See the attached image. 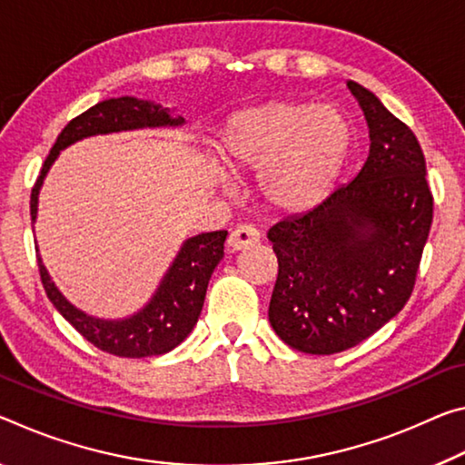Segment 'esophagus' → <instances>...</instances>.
Instances as JSON below:
<instances>
[{
    "label": "esophagus",
    "instance_id": "34e87169",
    "mask_svg": "<svg viewBox=\"0 0 465 465\" xmlns=\"http://www.w3.org/2000/svg\"><path fill=\"white\" fill-rule=\"evenodd\" d=\"M259 242H261V235L252 225H240L230 233V238H227V246H230L233 252H240V250L256 246Z\"/></svg>",
    "mask_w": 465,
    "mask_h": 465
}]
</instances>
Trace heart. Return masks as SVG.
<instances>
[{
  "label": "heart",
  "instance_id": "obj_1",
  "mask_svg": "<svg viewBox=\"0 0 465 465\" xmlns=\"http://www.w3.org/2000/svg\"><path fill=\"white\" fill-rule=\"evenodd\" d=\"M351 126L339 109L271 101L232 115L217 154L233 175L262 173L261 194L279 213H304L333 193L351 151Z\"/></svg>",
  "mask_w": 465,
  "mask_h": 465
}]
</instances>
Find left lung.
Segmentation results:
<instances>
[{
    "label": "left lung",
    "mask_w": 465,
    "mask_h": 465,
    "mask_svg": "<svg viewBox=\"0 0 465 465\" xmlns=\"http://www.w3.org/2000/svg\"><path fill=\"white\" fill-rule=\"evenodd\" d=\"M371 136L366 163L312 211L269 230L279 272L269 322L290 348L329 356L371 337L414 290L432 223L418 138L348 80Z\"/></svg>",
    "instance_id": "8db88e82"
}]
</instances>
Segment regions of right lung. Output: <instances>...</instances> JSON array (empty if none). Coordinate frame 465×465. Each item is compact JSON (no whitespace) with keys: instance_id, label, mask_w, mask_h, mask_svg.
<instances>
[{"instance_id":"add662e5","label":"right lung","mask_w":465,"mask_h":465,"mask_svg":"<svg viewBox=\"0 0 465 465\" xmlns=\"http://www.w3.org/2000/svg\"><path fill=\"white\" fill-rule=\"evenodd\" d=\"M183 124H186L183 117L173 115L169 107L136 97L99 101L97 105L74 117L68 126L62 130V134L57 136L54 149H51L49 157L43 163L41 175L36 178L31 194L33 223L36 221V211H39L41 186L60 151L88 136L143 128H178ZM225 238L227 232L219 230L198 233L194 238L183 240L182 248L175 254L173 262L169 264L151 300L138 312L115 321L97 319V316L86 314L74 306L57 290V285L39 256V248H36V261H39L41 282L51 304L86 341H91L94 348L103 351L114 353V356L146 358L161 356V353L178 348L183 339L190 335V331L194 329L203 311L209 279L219 261L223 259Z\"/></svg>"}]
</instances>
